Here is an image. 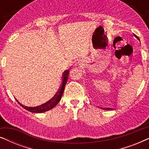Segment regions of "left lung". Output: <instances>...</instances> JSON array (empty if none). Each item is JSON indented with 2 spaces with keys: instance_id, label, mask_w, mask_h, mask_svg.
<instances>
[{
  "instance_id": "8db88e82",
  "label": "left lung",
  "mask_w": 149,
  "mask_h": 149,
  "mask_svg": "<svg viewBox=\"0 0 149 149\" xmlns=\"http://www.w3.org/2000/svg\"><path fill=\"white\" fill-rule=\"evenodd\" d=\"M134 36H135V37L137 38L138 40H140V39H139V38H138L137 36H136V35H134ZM102 109H105V110H112V109H111V108H103Z\"/></svg>"
}]
</instances>
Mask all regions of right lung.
<instances>
[{"instance_id": "1", "label": "right lung", "mask_w": 149, "mask_h": 149, "mask_svg": "<svg viewBox=\"0 0 149 149\" xmlns=\"http://www.w3.org/2000/svg\"><path fill=\"white\" fill-rule=\"evenodd\" d=\"M69 74V70H66L64 72V74H63L62 77V84H61V86L59 89V90L58 91L54 97H52L50 100H49L48 102H47L46 103L43 104H41L40 106H38V107H26V106L22 105L21 103H19L17 100L16 101L19 104V105L21 106L25 109L27 111L32 112V113H44V112L48 111L49 110L52 109L53 108H54L58 104L59 102L60 101L61 98H62V95L63 94V92L64 91V88L65 86H66V83L67 82V80H68V76Z\"/></svg>"}]
</instances>
